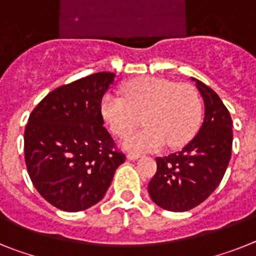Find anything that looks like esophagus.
Returning a JSON list of instances; mask_svg holds the SVG:
<instances>
[{
    "mask_svg": "<svg viewBox=\"0 0 256 256\" xmlns=\"http://www.w3.org/2000/svg\"><path fill=\"white\" fill-rule=\"evenodd\" d=\"M139 157H140V153H138V152H128V160H138Z\"/></svg>",
    "mask_w": 256,
    "mask_h": 256,
    "instance_id": "esophagus-1",
    "label": "esophagus"
}]
</instances>
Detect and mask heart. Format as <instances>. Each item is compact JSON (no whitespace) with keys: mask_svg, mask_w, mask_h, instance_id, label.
Here are the masks:
<instances>
[{"mask_svg":"<svg viewBox=\"0 0 256 256\" xmlns=\"http://www.w3.org/2000/svg\"><path fill=\"white\" fill-rule=\"evenodd\" d=\"M102 113L110 131L125 136L124 146L134 150L182 146L194 135L201 121V99L190 84H175L158 77H143L124 88V99L108 94L102 100Z\"/></svg>","mask_w":256,"mask_h":256,"instance_id":"1","label":"heart"}]
</instances>
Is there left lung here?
<instances>
[{
    "instance_id": "1",
    "label": "left lung",
    "mask_w": 256,
    "mask_h": 256,
    "mask_svg": "<svg viewBox=\"0 0 256 256\" xmlns=\"http://www.w3.org/2000/svg\"><path fill=\"white\" fill-rule=\"evenodd\" d=\"M205 103L200 131L179 152L157 157V171L148 184L156 205L182 212L198 206L220 184L232 154V118L220 98L193 78Z\"/></svg>"
}]
</instances>
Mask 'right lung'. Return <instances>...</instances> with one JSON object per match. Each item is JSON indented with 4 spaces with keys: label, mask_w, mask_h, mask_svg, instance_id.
<instances>
[{
    "label": "right lung",
    "mask_w": 256,
    "mask_h": 256,
    "mask_svg": "<svg viewBox=\"0 0 256 256\" xmlns=\"http://www.w3.org/2000/svg\"><path fill=\"white\" fill-rule=\"evenodd\" d=\"M114 77L98 72L60 86L30 113L24 131L26 170L40 194L59 210L98 204L125 162L102 116V99Z\"/></svg>",
    "instance_id": "1"
}]
</instances>
